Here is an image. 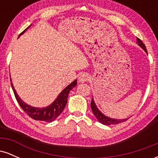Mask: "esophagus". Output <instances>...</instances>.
Instances as JSON below:
<instances>
[{
    "label": "esophagus",
    "instance_id": "esophagus-1",
    "mask_svg": "<svg viewBox=\"0 0 158 158\" xmlns=\"http://www.w3.org/2000/svg\"><path fill=\"white\" fill-rule=\"evenodd\" d=\"M88 79H89V76H88L87 73H85L80 74L79 78H78V81L81 83L85 82V81H88Z\"/></svg>",
    "mask_w": 158,
    "mask_h": 158
}]
</instances>
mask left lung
Segmentation results:
<instances>
[{"label": "left lung", "mask_w": 158, "mask_h": 158, "mask_svg": "<svg viewBox=\"0 0 158 158\" xmlns=\"http://www.w3.org/2000/svg\"><path fill=\"white\" fill-rule=\"evenodd\" d=\"M137 44H138L139 46L140 47V48L146 52V53H147V50H146V46H145V44L142 42V41H141L139 39H138V38H137ZM90 106H91L92 111H93L94 116H95L96 118L97 119V120L99 121L100 123H102V124L106 125V126H110V125L118 124V123L125 122V121H126L127 119H128V118H126V119H114V118H110V117H107V116L105 115V114H103L102 112L100 111V110L98 109V108H97V105H96L94 98H92L91 102H90Z\"/></svg>", "instance_id": "8db88e82"}]
</instances>
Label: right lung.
<instances>
[{
	"label": "right lung",
	"instance_id": "add662e5",
	"mask_svg": "<svg viewBox=\"0 0 158 158\" xmlns=\"http://www.w3.org/2000/svg\"><path fill=\"white\" fill-rule=\"evenodd\" d=\"M30 26H31V25H30ZM30 26H29L26 30H23V31L20 34L19 37H20L22 34L24 33V32H26V30ZM11 85H12V90H13L14 94H15L16 100L18 101L19 106L21 107V108L24 110V112L27 114V115H29L31 118L35 119V120L44 121V122L47 123H51L52 121L55 120V119L60 115L61 112L63 111V110H64V107L67 104V102H68V94L70 93V90L73 89L74 87H76V85H77V80L75 79L73 82H71L70 85H68V86H67L66 88L59 94L57 98H56L55 100H54L50 106L44 107V108H36V107L31 106H30V105L25 103L22 99L19 97L18 94L16 93V90L15 89V88H14L13 85H12V81H11Z\"/></svg>",
	"mask_w": 158,
	"mask_h": 158
}]
</instances>
